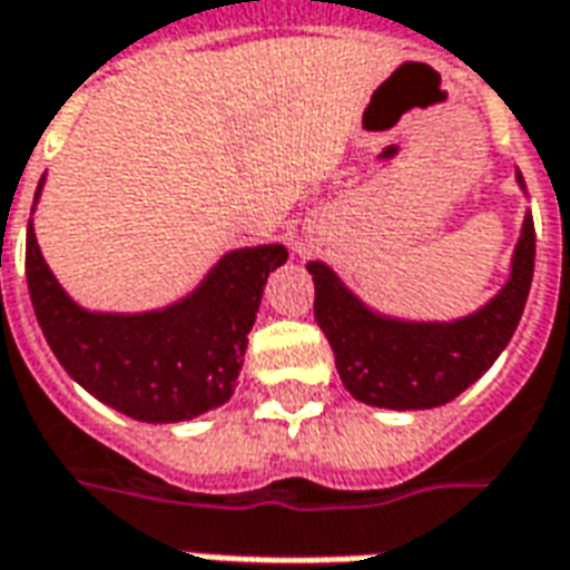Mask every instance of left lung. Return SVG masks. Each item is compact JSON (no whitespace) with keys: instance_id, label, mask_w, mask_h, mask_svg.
<instances>
[{"instance_id":"left-lung-1","label":"left lung","mask_w":570,"mask_h":570,"mask_svg":"<svg viewBox=\"0 0 570 570\" xmlns=\"http://www.w3.org/2000/svg\"><path fill=\"white\" fill-rule=\"evenodd\" d=\"M308 272L314 274V321L333 347L347 391L370 406L433 409L466 391L513 338L534 274V219L525 216L507 286L464 321L375 317L326 265L311 262Z\"/></svg>"}]
</instances>
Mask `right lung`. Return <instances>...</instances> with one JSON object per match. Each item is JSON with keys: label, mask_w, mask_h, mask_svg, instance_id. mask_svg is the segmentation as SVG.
Instances as JSON below:
<instances>
[{"label": "right lung", "mask_w": 570, "mask_h": 570, "mask_svg": "<svg viewBox=\"0 0 570 570\" xmlns=\"http://www.w3.org/2000/svg\"><path fill=\"white\" fill-rule=\"evenodd\" d=\"M284 262L281 244L235 249L174 308L91 314L60 289L27 232L32 311L60 366L100 403L149 424L195 419L232 396L262 286Z\"/></svg>", "instance_id": "right-lung-1"}]
</instances>
